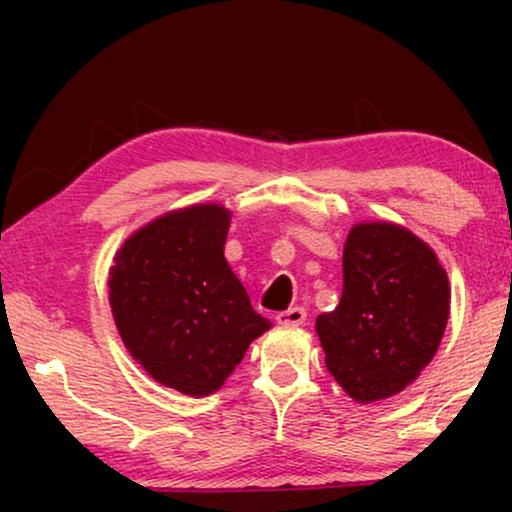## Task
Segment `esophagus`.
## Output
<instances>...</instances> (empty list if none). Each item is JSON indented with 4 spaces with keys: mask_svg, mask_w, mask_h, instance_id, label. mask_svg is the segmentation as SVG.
<instances>
[{
    "mask_svg": "<svg viewBox=\"0 0 512 512\" xmlns=\"http://www.w3.org/2000/svg\"><path fill=\"white\" fill-rule=\"evenodd\" d=\"M303 320L305 313L301 308H289L284 310V313L276 315V322H279V325H303Z\"/></svg>",
    "mask_w": 512,
    "mask_h": 512,
    "instance_id": "1",
    "label": "esophagus"
}]
</instances>
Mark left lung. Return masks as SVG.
<instances>
[{
	"label": "left lung",
	"mask_w": 512,
	"mask_h": 512,
	"mask_svg": "<svg viewBox=\"0 0 512 512\" xmlns=\"http://www.w3.org/2000/svg\"><path fill=\"white\" fill-rule=\"evenodd\" d=\"M231 214L170 211L132 233L110 267V308L127 351L161 385L207 397L272 327L223 257Z\"/></svg>",
	"instance_id": "obj_1"
}]
</instances>
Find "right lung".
<instances>
[{"mask_svg":"<svg viewBox=\"0 0 512 512\" xmlns=\"http://www.w3.org/2000/svg\"><path fill=\"white\" fill-rule=\"evenodd\" d=\"M450 315L436 252L395 223H358L344 245V291L317 317L327 370L356 402L402 392L436 356Z\"/></svg>","mask_w":512,"mask_h":512,"instance_id":"1","label":"right lung"}]
</instances>
